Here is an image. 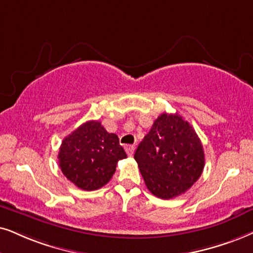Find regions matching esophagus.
I'll return each instance as SVG.
<instances>
[{"instance_id":"obj_1","label":"esophagus","mask_w":253,"mask_h":253,"mask_svg":"<svg viewBox=\"0 0 253 253\" xmlns=\"http://www.w3.org/2000/svg\"><path fill=\"white\" fill-rule=\"evenodd\" d=\"M125 150H126V153L128 154V156H133L134 150H135V147H134L133 145H127V146H125Z\"/></svg>"}]
</instances>
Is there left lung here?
<instances>
[{
	"label": "left lung",
	"instance_id": "left-lung-1",
	"mask_svg": "<svg viewBox=\"0 0 253 253\" xmlns=\"http://www.w3.org/2000/svg\"><path fill=\"white\" fill-rule=\"evenodd\" d=\"M143 181L156 197L184 194L200 178L204 152L193 126L177 113L161 114L134 154Z\"/></svg>",
	"mask_w": 253,
	"mask_h": 253
}]
</instances>
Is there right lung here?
<instances>
[{"mask_svg": "<svg viewBox=\"0 0 253 253\" xmlns=\"http://www.w3.org/2000/svg\"><path fill=\"white\" fill-rule=\"evenodd\" d=\"M127 155L119 137L101 123L87 121L62 141L59 167L66 178L83 190H97L113 176L119 160Z\"/></svg>", "mask_w": 253, "mask_h": 253, "instance_id": "add662e5", "label": "right lung"}]
</instances>
